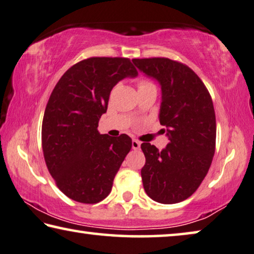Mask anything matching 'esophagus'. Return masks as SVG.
<instances>
[{"label": "esophagus", "mask_w": 254, "mask_h": 254, "mask_svg": "<svg viewBox=\"0 0 254 254\" xmlns=\"http://www.w3.org/2000/svg\"><path fill=\"white\" fill-rule=\"evenodd\" d=\"M140 147H141V142H140L139 140H135V139L132 140V149H134V150H139Z\"/></svg>", "instance_id": "esophagus-1"}]
</instances>
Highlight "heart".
<instances>
[{
	"label": "heart",
	"instance_id": "b5f03b06",
	"mask_svg": "<svg viewBox=\"0 0 254 254\" xmlns=\"http://www.w3.org/2000/svg\"><path fill=\"white\" fill-rule=\"evenodd\" d=\"M148 86H154V83L150 82V81H147V80H143V81L140 82L139 88L140 87H148Z\"/></svg>",
	"mask_w": 254,
	"mask_h": 254
}]
</instances>
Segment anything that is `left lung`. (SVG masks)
<instances>
[{
    "label": "left lung",
    "instance_id": "8db88e82",
    "mask_svg": "<svg viewBox=\"0 0 254 254\" xmlns=\"http://www.w3.org/2000/svg\"><path fill=\"white\" fill-rule=\"evenodd\" d=\"M162 88L159 122L170 143L163 150L143 142L144 191L159 203L188 199L206 178L216 147V115L211 96L188 65L166 58L133 59Z\"/></svg>",
    "mask_w": 254,
    "mask_h": 254
}]
</instances>
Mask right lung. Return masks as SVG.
I'll use <instances>...</instances> for the list:
<instances>
[{
    "mask_svg": "<svg viewBox=\"0 0 254 254\" xmlns=\"http://www.w3.org/2000/svg\"><path fill=\"white\" fill-rule=\"evenodd\" d=\"M138 75L126 58H89L64 73L45 108L42 146L48 172L70 199L97 203L110 194L113 181L131 150L127 134H100L113 87Z\"/></svg>",
    "mask_w": 254,
    "mask_h": 254,
    "instance_id": "obj_1",
    "label": "right lung"
}]
</instances>
